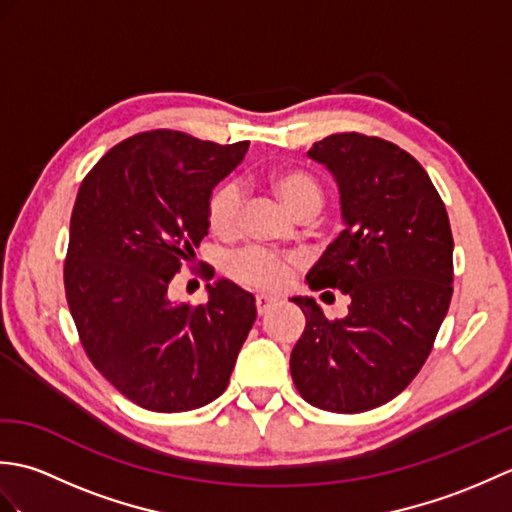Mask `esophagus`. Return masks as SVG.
<instances>
[{
  "instance_id": "34e87169",
  "label": "esophagus",
  "mask_w": 512,
  "mask_h": 512,
  "mask_svg": "<svg viewBox=\"0 0 512 512\" xmlns=\"http://www.w3.org/2000/svg\"><path fill=\"white\" fill-rule=\"evenodd\" d=\"M255 306H257V312L262 314H268L270 310H273L275 306H277V299H273V297H266V295H257V299H255Z\"/></svg>"
}]
</instances>
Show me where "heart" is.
<instances>
[{"label": "heart", "instance_id": "b5f03b06", "mask_svg": "<svg viewBox=\"0 0 512 512\" xmlns=\"http://www.w3.org/2000/svg\"><path fill=\"white\" fill-rule=\"evenodd\" d=\"M268 187L284 204V209L295 217L317 215L323 204L319 182L301 169H281L270 173ZM239 209H242V195H239L235 184H222L220 189H215L209 206H206V222H209L211 233L224 239L233 237L239 228ZM226 268L228 275L237 279L239 284L259 290H277L288 281L292 262L262 248H246L228 259Z\"/></svg>", "mask_w": 512, "mask_h": 512}]
</instances>
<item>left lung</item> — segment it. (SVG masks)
Segmentation results:
<instances>
[{"label": "left lung", "mask_w": 512, "mask_h": 512, "mask_svg": "<svg viewBox=\"0 0 512 512\" xmlns=\"http://www.w3.org/2000/svg\"><path fill=\"white\" fill-rule=\"evenodd\" d=\"M308 158L339 187L343 231L306 281L352 303L330 321L312 297L290 299L306 314L290 374L310 405L361 413L396 398L427 361L453 295L451 224L427 171L394 143L334 134Z\"/></svg>", "instance_id": "left-lung-1"}]
</instances>
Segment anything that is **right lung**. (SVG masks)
I'll return each mask as SVG.
<instances>
[{
  "label": "right lung",
  "mask_w": 512,
  "mask_h": 512,
  "mask_svg": "<svg viewBox=\"0 0 512 512\" xmlns=\"http://www.w3.org/2000/svg\"><path fill=\"white\" fill-rule=\"evenodd\" d=\"M248 143L217 145L156 129L123 140L81 182L63 281L92 365L138 407L180 413L222 396L253 328L255 297L206 284L198 308L169 297L171 279L209 233L217 182Z\"/></svg>",
  "instance_id": "right-lung-1"
}]
</instances>
